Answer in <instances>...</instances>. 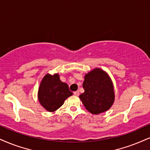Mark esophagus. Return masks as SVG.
I'll list each match as a JSON object with an SVG mask.
<instances>
[{
	"mask_svg": "<svg viewBox=\"0 0 150 150\" xmlns=\"http://www.w3.org/2000/svg\"><path fill=\"white\" fill-rule=\"evenodd\" d=\"M74 95H76V96H79V90L74 92Z\"/></svg>",
	"mask_w": 150,
	"mask_h": 150,
	"instance_id": "34e87169",
	"label": "esophagus"
}]
</instances>
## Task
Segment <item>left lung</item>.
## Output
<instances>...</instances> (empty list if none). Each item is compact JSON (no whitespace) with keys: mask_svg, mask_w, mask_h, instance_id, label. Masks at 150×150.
Returning <instances> with one entry per match:
<instances>
[{"mask_svg":"<svg viewBox=\"0 0 150 150\" xmlns=\"http://www.w3.org/2000/svg\"><path fill=\"white\" fill-rule=\"evenodd\" d=\"M83 88L85 92L79 97L91 113L99 114L111 107L115 98L113 86L103 70L94 69L85 76Z\"/></svg>","mask_w":150,"mask_h":150,"instance_id":"obj_1","label":"left lung"}]
</instances>
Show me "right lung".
<instances>
[{
  "label": "right lung",
  "instance_id": "obj_1",
  "mask_svg": "<svg viewBox=\"0 0 150 150\" xmlns=\"http://www.w3.org/2000/svg\"><path fill=\"white\" fill-rule=\"evenodd\" d=\"M73 95L69 86L60 80L58 74L46 75L38 90V99L42 106L49 112L55 111Z\"/></svg>",
  "mask_w": 150,
  "mask_h": 150
}]
</instances>
